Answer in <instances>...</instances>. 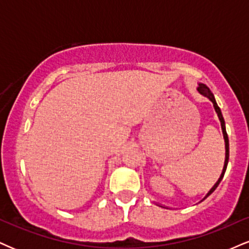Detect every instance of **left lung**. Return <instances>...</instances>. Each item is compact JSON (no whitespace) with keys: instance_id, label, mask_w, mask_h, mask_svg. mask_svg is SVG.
Returning a JSON list of instances; mask_svg holds the SVG:
<instances>
[{"instance_id":"left-lung-1","label":"left lung","mask_w":249,"mask_h":249,"mask_svg":"<svg viewBox=\"0 0 249 249\" xmlns=\"http://www.w3.org/2000/svg\"><path fill=\"white\" fill-rule=\"evenodd\" d=\"M197 90H198V91L200 92V94H202L203 96H205V97H208L209 100H210V101L212 102V103H213V107H214L215 112H217L218 118H219V121H220L221 131H223V136H224V142H225V161H224L223 172H221L220 176H219V178H218V181L215 182L213 187H212L211 189L209 190V193L205 195L204 198H203L202 200H200V202H203V200H204L205 198H208V197L210 196V195H211L212 193H213V191H214L215 189H217V187H218V185H219L220 181H221V179H223V178H224V174H225V172H226V168H227V163H229V158H230V143H229V137H227V133H226L225 121H224L223 113H221V111H220V107H218L217 102H215L214 96H213V94H212V91L210 90V88H209V87L206 86V85H204V83H199V86L197 87ZM200 202H199V203H200ZM155 204L159 205V206H161V208H166V209H168V208H167V206L161 205V204H158V203H155Z\"/></svg>"}]
</instances>
